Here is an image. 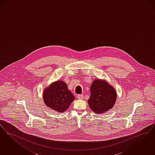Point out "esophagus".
Returning <instances> with one entry per match:
<instances>
[{
	"label": "esophagus",
	"mask_w": 155,
	"mask_h": 155,
	"mask_svg": "<svg viewBox=\"0 0 155 155\" xmlns=\"http://www.w3.org/2000/svg\"><path fill=\"white\" fill-rule=\"evenodd\" d=\"M77 98H78V99H79V100H82V99H83V98H84V95L83 94L78 95H77Z\"/></svg>",
	"instance_id": "esophagus-1"
}]
</instances>
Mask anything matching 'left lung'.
<instances>
[{"mask_svg":"<svg viewBox=\"0 0 155 155\" xmlns=\"http://www.w3.org/2000/svg\"><path fill=\"white\" fill-rule=\"evenodd\" d=\"M90 92L88 103L95 113L101 114L114 105L117 94L114 88L107 81L100 79L94 81L90 87Z\"/></svg>","mask_w":155,"mask_h":155,"instance_id":"8db88e82","label":"left lung"}]
</instances>
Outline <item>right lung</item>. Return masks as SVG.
<instances>
[{
    "label": "right lung",
    "mask_w": 155,
    "mask_h": 155,
    "mask_svg": "<svg viewBox=\"0 0 155 155\" xmlns=\"http://www.w3.org/2000/svg\"><path fill=\"white\" fill-rule=\"evenodd\" d=\"M43 100L48 107L58 112H64L69 108L74 97L62 81L52 83L44 91Z\"/></svg>",
    "instance_id": "right-lung-1"
}]
</instances>
